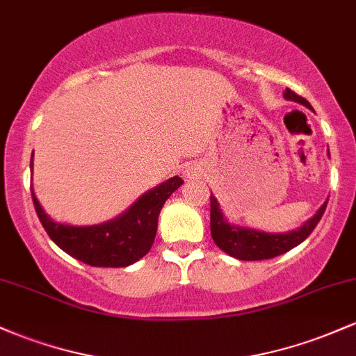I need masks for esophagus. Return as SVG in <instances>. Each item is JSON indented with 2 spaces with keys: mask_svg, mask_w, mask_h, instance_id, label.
<instances>
[{
  "mask_svg": "<svg viewBox=\"0 0 356 356\" xmlns=\"http://www.w3.org/2000/svg\"><path fill=\"white\" fill-rule=\"evenodd\" d=\"M191 174H193V172H191ZM187 175H189V172H187Z\"/></svg>",
  "mask_w": 356,
  "mask_h": 356,
  "instance_id": "obj_1",
  "label": "esophagus"
}]
</instances>
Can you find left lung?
Segmentation results:
<instances>
[{"mask_svg": "<svg viewBox=\"0 0 356 356\" xmlns=\"http://www.w3.org/2000/svg\"><path fill=\"white\" fill-rule=\"evenodd\" d=\"M284 97L289 101L304 104L311 108L304 97L296 95L291 89H286ZM330 154V152H327ZM327 199L324 204L316 211L314 216L307 220L298 229H292L287 233H267L260 229L247 228V226L233 225L225 218L222 209L214 194H211V236L214 243L220 247L222 252L228 253L229 257H235L238 260H267L279 257L289 252L291 248L298 247L307 236L311 235L312 229L316 228L319 220L323 218L324 209H326Z\"/></svg>", "mask_w": 356, "mask_h": 356, "instance_id": "obj_1", "label": "left lung"}]
</instances>
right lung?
Returning <instances> with one entry per match:
<instances>
[{"label":"right lung","mask_w":356,"mask_h":356,"mask_svg":"<svg viewBox=\"0 0 356 356\" xmlns=\"http://www.w3.org/2000/svg\"><path fill=\"white\" fill-rule=\"evenodd\" d=\"M30 169H33V155ZM182 184L184 181L175 175L147 191L120 216L92 226L54 221L40 206L33 189L32 199L47 235L67 255L92 267H128L145 257L152 248L157 235L160 209Z\"/></svg>","instance_id":"1"}]
</instances>
